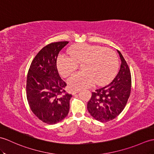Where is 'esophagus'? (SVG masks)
<instances>
[{
	"instance_id": "34e87169",
	"label": "esophagus",
	"mask_w": 154,
	"mask_h": 154,
	"mask_svg": "<svg viewBox=\"0 0 154 154\" xmlns=\"http://www.w3.org/2000/svg\"><path fill=\"white\" fill-rule=\"evenodd\" d=\"M79 91H80V89H75V90L72 91V92H71V93H72V94H75L77 93V92H79Z\"/></svg>"
}]
</instances>
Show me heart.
Listing matches in <instances>:
<instances>
[{
  "label": "heart",
  "instance_id": "heart-1",
  "mask_svg": "<svg viewBox=\"0 0 154 154\" xmlns=\"http://www.w3.org/2000/svg\"><path fill=\"white\" fill-rule=\"evenodd\" d=\"M69 56L60 55L57 67L61 75L67 77L75 71L82 63L81 69L68 80L69 87H88L94 83L103 85L108 83L115 76L119 60L116 53L101 46L79 44L69 51Z\"/></svg>",
  "mask_w": 154,
  "mask_h": 154
}]
</instances>
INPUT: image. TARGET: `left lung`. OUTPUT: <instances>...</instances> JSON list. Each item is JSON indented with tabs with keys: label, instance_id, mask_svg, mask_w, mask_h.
<instances>
[{
	"label": "left lung",
	"instance_id": "obj_1",
	"mask_svg": "<svg viewBox=\"0 0 154 154\" xmlns=\"http://www.w3.org/2000/svg\"><path fill=\"white\" fill-rule=\"evenodd\" d=\"M121 63L119 72L106 87L96 89L87 103L88 112L95 119L106 123L122 112L129 98L131 74L126 60L118 51Z\"/></svg>",
	"mask_w": 154,
	"mask_h": 154
}]
</instances>
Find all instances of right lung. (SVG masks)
<instances>
[{
  "label": "right lung",
  "mask_w": 154,
  "mask_h": 154,
  "mask_svg": "<svg viewBox=\"0 0 154 154\" xmlns=\"http://www.w3.org/2000/svg\"><path fill=\"white\" fill-rule=\"evenodd\" d=\"M68 41L52 42L35 56L27 76V102L35 116L46 124L60 122L69 113L71 94L65 91L67 84L57 69L58 54Z\"/></svg>",
  "instance_id": "1"
}]
</instances>
